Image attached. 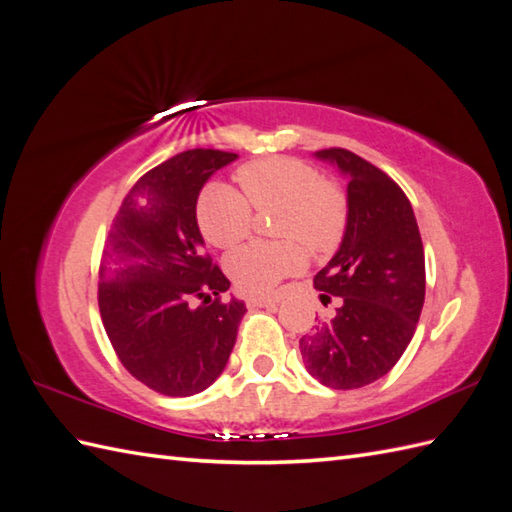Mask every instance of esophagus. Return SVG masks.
<instances>
[{
	"instance_id": "1",
	"label": "esophagus",
	"mask_w": 512,
	"mask_h": 512,
	"mask_svg": "<svg viewBox=\"0 0 512 512\" xmlns=\"http://www.w3.org/2000/svg\"><path fill=\"white\" fill-rule=\"evenodd\" d=\"M279 299L277 297H266V295H250L246 303L250 308H262V306H275Z\"/></svg>"
}]
</instances>
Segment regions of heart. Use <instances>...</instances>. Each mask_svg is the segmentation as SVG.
Instances as JSON below:
<instances>
[{"label":"heart","instance_id":"heart-1","mask_svg":"<svg viewBox=\"0 0 512 512\" xmlns=\"http://www.w3.org/2000/svg\"><path fill=\"white\" fill-rule=\"evenodd\" d=\"M235 178L242 193L222 182L204 187L198 198V224L206 242L233 248L253 228V209H281L275 233L284 242H250L226 259L233 284L246 295L275 290L281 279L306 264L303 242L310 253L325 255L341 244L347 228V198L334 182L323 180L308 162L297 158H264L246 162Z\"/></svg>","mask_w":512,"mask_h":512}]
</instances>
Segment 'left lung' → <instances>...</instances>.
<instances>
[{
	"label": "left lung",
	"instance_id": "1",
	"mask_svg": "<svg viewBox=\"0 0 512 512\" xmlns=\"http://www.w3.org/2000/svg\"><path fill=\"white\" fill-rule=\"evenodd\" d=\"M317 158L347 182L341 248L314 277L321 301L341 297L334 319L299 339L308 372L332 389H358L385 376L407 350L424 303V248L405 191L385 171L330 147Z\"/></svg>",
	"mask_w": 512,
	"mask_h": 512
}]
</instances>
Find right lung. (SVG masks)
<instances>
[{
  "mask_svg": "<svg viewBox=\"0 0 512 512\" xmlns=\"http://www.w3.org/2000/svg\"><path fill=\"white\" fill-rule=\"evenodd\" d=\"M237 154L189 149L140 178L112 220L99 266L101 321L118 361L165 396H193L224 372L242 301L204 253L200 189ZM200 302V307L194 303Z\"/></svg>",
  "mask_w": 512,
  "mask_h": 512,
  "instance_id": "right-lung-1",
  "label": "right lung"
}]
</instances>
